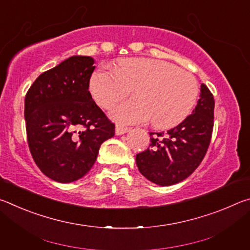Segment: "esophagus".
I'll use <instances>...</instances> for the list:
<instances>
[{
    "label": "esophagus",
    "mask_w": 250,
    "mask_h": 250,
    "mask_svg": "<svg viewBox=\"0 0 250 250\" xmlns=\"http://www.w3.org/2000/svg\"><path fill=\"white\" fill-rule=\"evenodd\" d=\"M128 131H130V128H128V126H124L120 125H116V134H118V135L124 134L125 132H128Z\"/></svg>",
    "instance_id": "obj_1"
}]
</instances>
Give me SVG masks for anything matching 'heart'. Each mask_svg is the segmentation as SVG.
Here are the masks:
<instances>
[{
	"mask_svg": "<svg viewBox=\"0 0 250 250\" xmlns=\"http://www.w3.org/2000/svg\"><path fill=\"white\" fill-rule=\"evenodd\" d=\"M91 96L110 109L137 91L138 101L118 105L110 113L120 124H142L152 119L158 129H170L191 113L198 97V83L188 71L152 58H125L116 69L100 67L91 75Z\"/></svg>",
	"mask_w": 250,
	"mask_h": 250,
	"instance_id": "heart-1",
	"label": "heart"
}]
</instances>
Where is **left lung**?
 I'll use <instances>...</instances> for the list:
<instances>
[{"mask_svg":"<svg viewBox=\"0 0 250 250\" xmlns=\"http://www.w3.org/2000/svg\"><path fill=\"white\" fill-rule=\"evenodd\" d=\"M192 115L167 133L150 132L151 143L137 154L143 176L161 186L185 180L196 170L208 149L214 126V96L206 84Z\"/></svg>","mask_w":250,"mask_h":250,"instance_id":"8db88e82","label":"left lung"}]
</instances>
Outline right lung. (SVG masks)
Wrapping results in <instances>:
<instances>
[{"label": "right lung", "instance_id": "add662e5", "mask_svg": "<svg viewBox=\"0 0 250 250\" xmlns=\"http://www.w3.org/2000/svg\"><path fill=\"white\" fill-rule=\"evenodd\" d=\"M89 56H73L45 71L25 96L24 116L32 158L46 176L61 183L90 171L115 124L89 92L95 70Z\"/></svg>", "mask_w": 250, "mask_h": 250}]
</instances>
